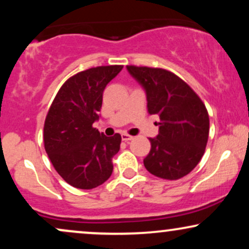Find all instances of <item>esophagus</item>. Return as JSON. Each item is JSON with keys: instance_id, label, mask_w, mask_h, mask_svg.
I'll use <instances>...</instances> for the list:
<instances>
[{"instance_id": "esophagus-1", "label": "esophagus", "mask_w": 249, "mask_h": 249, "mask_svg": "<svg viewBox=\"0 0 249 249\" xmlns=\"http://www.w3.org/2000/svg\"><path fill=\"white\" fill-rule=\"evenodd\" d=\"M122 139L124 142H130V141H132L133 137L130 136V134H127V133H123L122 134Z\"/></svg>"}]
</instances>
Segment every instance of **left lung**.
I'll list each match as a JSON object with an SVG mask.
<instances>
[{
  "mask_svg": "<svg viewBox=\"0 0 249 249\" xmlns=\"http://www.w3.org/2000/svg\"><path fill=\"white\" fill-rule=\"evenodd\" d=\"M126 68L146 92L148 113L160 119L158 136L150 138L145 168L167 180L187 176L206 148L210 132L206 107L190 85L171 71L134 65Z\"/></svg>",
  "mask_w": 249,
  "mask_h": 249,
  "instance_id": "8db88e82",
  "label": "left lung"
}]
</instances>
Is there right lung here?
I'll list each match as a JSON object with an SVG mask.
<instances>
[{"label":"right lung","mask_w":249,"mask_h":249,"mask_svg":"<svg viewBox=\"0 0 249 249\" xmlns=\"http://www.w3.org/2000/svg\"><path fill=\"white\" fill-rule=\"evenodd\" d=\"M123 65L91 68L70 77L53 99L44 123V148L57 173L81 190L95 188L110 178L112 158L122 137H107L98 121L103 91Z\"/></svg>","instance_id":"obj_1"}]
</instances>
